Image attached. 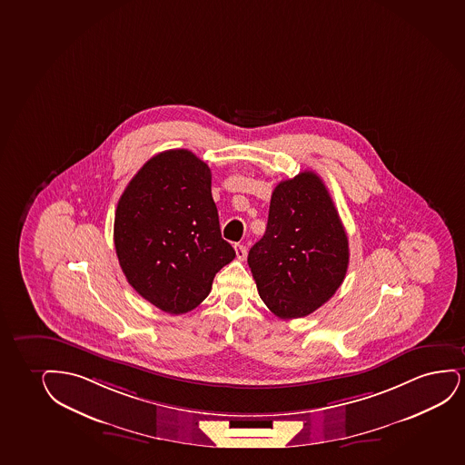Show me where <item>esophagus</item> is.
<instances>
[{
    "label": "esophagus",
    "mask_w": 465,
    "mask_h": 465,
    "mask_svg": "<svg viewBox=\"0 0 465 465\" xmlns=\"http://www.w3.org/2000/svg\"><path fill=\"white\" fill-rule=\"evenodd\" d=\"M235 256L239 261H243V259L247 258V247H243V245H235Z\"/></svg>",
    "instance_id": "esophagus-1"
}]
</instances>
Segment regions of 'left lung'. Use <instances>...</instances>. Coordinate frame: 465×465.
<instances>
[{
  "instance_id": "obj_1",
  "label": "left lung",
  "mask_w": 465,
  "mask_h": 465,
  "mask_svg": "<svg viewBox=\"0 0 465 465\" xmlns=\"http://www.w3.org/2000/svg\"><path fill=\"white\" fill-rule=\"evenodd\" d=\"M259 295L282 319L329 302L349 265V241L322 179L303 171L272 193L265 234L248 253Z\"/></svg>"
}]
</instances>
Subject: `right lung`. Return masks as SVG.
<instances>
[{"label":"right lung","mask_w":465,"mask_h":465,"mask_svg":"<svg viewBox=\"0 0 465 465\" xmlns=\"http://www.w3.org/2000/svg\"><path fill=\"white\" fill-rule=\"evenodd\" d=\"M211 168L187 149L153 155L119 198L114 247L130 286L170 314L206 299L235 258L222 239Z\"/></svg>","instance_id":"right-lung-1"}]
</instances>
